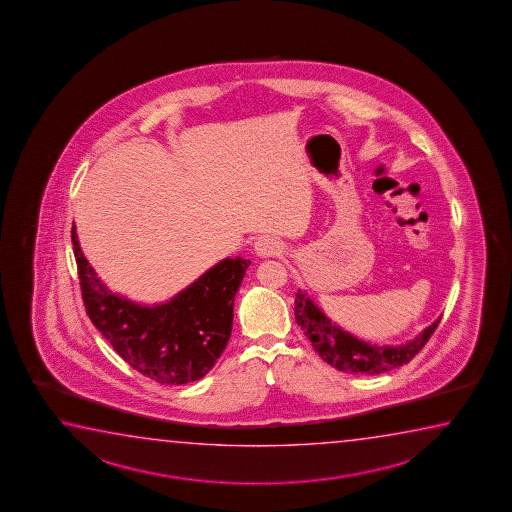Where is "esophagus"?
Instances as JSON below:
<instances>
[{
    "mask_svg": "<svg viewBox=\"0 0 512 512\" xmlns=\"http://www.w3.org/2000/svg\"><path fill=\"white\" fill-rule=\"evenodd\" d=\"M282 252H284V246L273 237H260L259 241L255 243V253L260 257H276Z\"/></svg>",
    "mask_w": 512,
    "mask_h": 512,
    "instance_id": "1",
    "label": "esophagus"
}]
</instances>
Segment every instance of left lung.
I'll list each match as a JSON object with an SVG mask.
<instances>
[{"label":"left lung","mask_w":512,"mask_h":512,"mask_svg":"<svg viewBox=\"0 0 512 512\" xmlns=\"http://www.w3.org/2000/svg\"><path fill=\"white\" fill-rule=\"evenodd\" d=\"M296 323L305 331L307 339L312 342L315 351L330 363L331 367L349 372V374H383L411 362L415 354L431 339L438 328L440 319L427 326L418 337L399 346H372L369 342L356 339L351 333L331 323L323 310L308 298L307 292L296 294Z\"/></svg>","instance_id":"1"}]
</instances>
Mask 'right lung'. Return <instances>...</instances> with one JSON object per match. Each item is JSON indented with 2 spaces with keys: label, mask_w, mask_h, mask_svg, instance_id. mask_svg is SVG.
<instances>
[{
  "label": "right lung",
  "mask_w": 512,
  "mask_h": 512,
  "mask_svg": "<svg viewBox=\"0 0 512 512\" xmlns=\"http://www.w3.org/2000/svg\"><path fill=\"white\" fill-rule=\"evenodd\" d=\"M71 234L88 317L122 360L161 385L204 378L227 347L234 298L252 262L221 260L170 301L143 307L101 282L79 248L74 225Z\"/></svg>",
  "instance_id": "right-lung-1"
}]
</instances>
